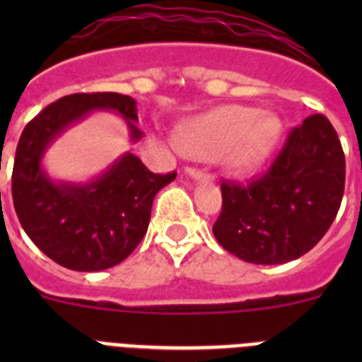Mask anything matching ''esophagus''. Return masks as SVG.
<instances>
[{"mask_svg":"<svg viewBox=\"0 0 362 362\" xmlns=\"http://www.w3.org/2000/svg\"><path fill=\"white\" fill-rule=\"evenodd\" d=\"M185 174H187L190 179H194V181H210V175L204 174V172H201V170H197V168H187V170H185Z\"/></svg>","mask_w":362,"mask_h":362,"instance_id":"esophagus-1","label":"esophagus"}]
</instances>
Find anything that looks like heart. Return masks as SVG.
I'll use <instances>...</instances> for the list:
<instances>
[{
  "label": "heart",
  "instance_id": "obj_1",
  "mask_svg": "<svg viewBox=\"0 0 362 362\" xmlns=\"http://www.w3.org/2000/svg\"><path fill=\"white\" fill-rule=\"evenodd\" d=\"M283 123L259 108L226 105L192 117L177 130L179 146L194 158L223 153L233 175H254L270 161L279 145Z\"/></svg>",
  "mask_w": 362,
  "mask_h": 362
}]
</instances>
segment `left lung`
Returning <instances> with one entry per match:
<instances>
[{
    "mask_svg": "<svg viewBox=\"0 0 362 362\" xmlns=\"http://www.w3.org/2000/svg\"><path fill=\"white\" fill-rule=\"evenodd\" d=\"M344 153L322 114L290 132L270 170L248 187L223 183L214 235L225 250L254 264L299 259L322 239L341 206Z\"/></svg>",
    "mask_w": 362,
    "mask_h": 362,
    "instance_id": "8db88e82",
    "label": "left lung"
}]
</instances>
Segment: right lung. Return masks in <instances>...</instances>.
Here are the masks:
<instances>
[{
	"mask_svg": "<svg viewBox=\"0 0 362 362\" xmlns=\"http://www.w3.org/2000/svg\"><path fill=\"white\" fill-rule=\"evenodd\" d=\"M94 112L117 114L130 143L141 141L134 98L117 92L70 94L25 127L12 170V199L27 235L45 255L76 272L107 270L129 257L145 238L153 197L175 179V172L152 174L132 152L88 181L54 179L43 165L45 153Z\"/></svg>",
	"mask_w": 362,
	"mask_h": 362,
	"instance_id": "obj_1",
	"label": "right lung"
}]
</instances>
